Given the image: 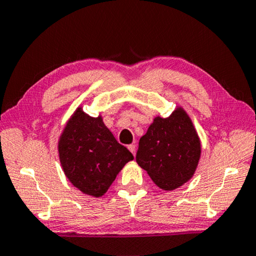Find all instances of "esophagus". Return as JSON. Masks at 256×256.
<instances>
[{
  "instance_id": "1",
  "label": "esophagus",
  "mask_w": 256,
  "mask_h": 256,
  "mask_svg": "<svg viewBox=\"0 0 256 256\" xmlns=\"http://www.w3.org/2000/svg\"><path fill=\"white\" fill-rule=\"evenodd\" d=\"M128 148L130 150L132 154L136 156V145H134V144H131V145H128Z\"/></svg>"
}]
</instances>
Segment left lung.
I'll list each match as a JSON object with an SVG mask.
<instances>
[{
  "mask_svg": "<svg viewBox=\"0 0 256 256\" xmlns=\"http://www.w3.org/2000/svg\"><path fill=\"white\" fill-rule=\"evenodd\" d=\"M202 144L190 116L178 106L168 118L158 116L139 140L136 160L162 190H173L192 178Z\"/></svg>",
  "mask_w": 256,
  "mask_h": 256,
  "instance_id": "obj_1",
  "label": "left lung"
}]
</instances>
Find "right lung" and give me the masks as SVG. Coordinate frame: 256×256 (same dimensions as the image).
Returning <instances> with one entry per match:
<instances>
[{"label": "right lung", "mask_w": 256, "mask_h": 256, "mask_svg": "<svg viewBox=\"0 0 256 256\" xmlns=\"http://www.w3.org/2000/svg\"><path fill=\"white\" fill-rule=\"evenodd\" d=\"M64 174L88 196H104L125 164L134 156L116 140L102 116L91 117L77 108L58 139Z\"/></svg>", "instance_id": "add662e5"}]
</instances>
